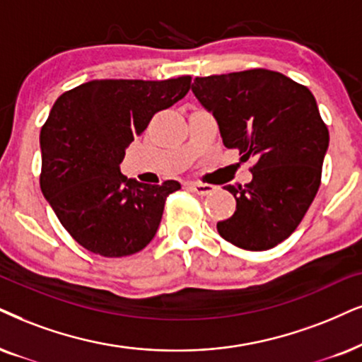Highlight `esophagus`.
<instances>
[{
	"mask_svg": "<svg viewBox=\"0 0 362 362\" xmlns=\"http://www.w3.org/2000/svg\"><path fill=\"white\" fill-rule=\"evenodd\" d=\"M189 187H190L192 190L195 192V194H199V195H209L210 192L214 190L212 185H209V184H199V182H192V184H189Z\"/></svg>",
	"mask_w": 362,
	"mask_h": 362,
	"instance_id": "esophagus-1",
	"label": "esophagus"
}]
</instances>
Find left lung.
Here are the masks:
<instances>
[{
    "mask_svg": "<svg viewBox=\"0 0 362 362\" xmlns=\"http://www.w3.org/2000/svg\"><path fill=\"white\" fill-rule=\"evenodd\" d=\"M195 98L212 113L223 145L255 158L252 182L227 185L235 212L217 223L240 249L267 250L299 226L321 185L329 132L309 88L271 70L194 80Z\"/></svg>",
    "mask_w": 362,
    "mask_h": 362,
    "instance_id": "left-lung-1",
    "label": "left lung"
}]
</instances>
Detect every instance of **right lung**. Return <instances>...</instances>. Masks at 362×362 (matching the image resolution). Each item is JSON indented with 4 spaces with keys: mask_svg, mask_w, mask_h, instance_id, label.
<instances>
[{
    "mask_svg": "<svg viewBox=\"0 0 362 362\" xmlns=\"http://www.w3.org/2000/svg\"><path fill=\"white\" fill-rule=\"evenodd\" d=\"M190 81L91 80L54 102L40 134V185L86 250L125 257L157 234L165 199L180 184H141L123 175L120 163L155 113L185 97Z\"/></svg>",
    "mask_w": 362,
    "mask_h": 362,
    "instance_id": "add662e5",
    "label": "right lung"
}]
</instances>
